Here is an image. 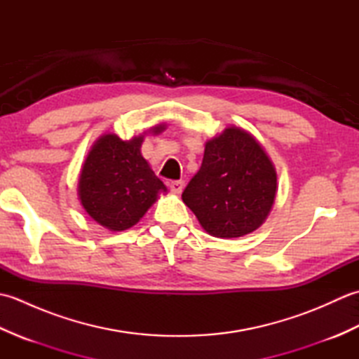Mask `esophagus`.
Returning <instances> with one entry per match:
<instances>
[{
  "instance_id": "obj_1",
  "label": "esophagus",
  "mask_w": 359,
  "mask_h": 359,
  "mask_svg": "<svg viewBox=\"0 0 359 359\" xmlns=\"http://www.w3.org/2000/svg\"><path fill=\"white\" fill-rule=\"evenodd\" d=\"M184 180H171L170 184H168V187H170V189H171V193H174V194H180L182 193V189H184Z\"/></svg>"
}]
</instances>
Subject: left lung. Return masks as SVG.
Returning <instances> with one entry per match:
<instances>
[{"instance_id": "obj_1", "label": "left lung", "mask_w": 359, "mask_h": 359, "mask_svg": "<svg viewBox=\"0 0 359 359\" xmlns=\"http://www.w3.org/2000/svg\"><path fill=\"white\" fill-rule=\"evenodd\" d=\"M276 196V171L247 131L226 128L205 144L201 170L182 199L215 238H241L262 225Z\"/></svg>"}]
</instances>
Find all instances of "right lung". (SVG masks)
I'll return each instance as SVG.
<instances>
[{
	"instance_id": "right-lung-1",
	"label": "right lung",
	"mask_w": 359,
	"mask_h": 359,
	"mask_svg": "<svg viewBox=\"0 0 359 359\" xmlns=\"http://www.w3.org/2000/svg\"><path fill=\"white\" fill-rule=\"evenodd\" d=\"M163 126H156L160 133ZM143 137L123 142L106 134L94 144L80 174L79 196L95 222L123 231L139 222L166 187L140 154Z\"/></svg>"
}]
</instances>
